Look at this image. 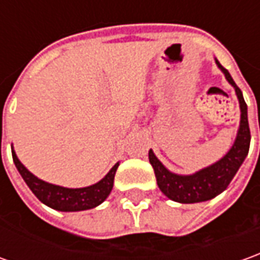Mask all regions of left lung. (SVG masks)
Masks as SVG:
<instances>
[{"mask_svg": "<svg viewBox=\"0 0 260 260\" xmlns=\"http://www.w3.org/2000/svg\"><path fill=\"white\" fill-rule=\"evenodd\" d=\"M218 67L225 74L229 84L234 86L239 105H241V125L238 131V137L235 139L234 146L231 151L213 164L211 167L205 168L193 175H176L169 172L167 168L159 162V159L153 155L152 149H149V162L152 165L156 176V182L159 189L167 195L169 199L181 204H195L209 201L212 198L219 195L220 192L226 189L228 185L234 179V176L241 168L242 162L245 160L249 152L250 145V129L248 122V107L243 100L242 91L235 84L231 74L225 70L219 61Z\"/></svg>", "mask_w": 260, "mask_h": 260, "instance_id": "left-lung-1", "label": "left lung"}]
</instances>
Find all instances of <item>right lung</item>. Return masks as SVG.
Masks as SVG:
<instances>
[{
  "label": "right lung",
  "instance_id": "add662e5",
  "mask_svg": "<svg viewBox=\"0 0 260 260\" xmlns=\"http://www.w3.org/2000/svg\"><path fill=\"white\" fill-rule=\"evenodd\" d=\"M12 159H14V164L18 169V172L22 176V179L25 181L28 188L32 190L34 195L38 198L42 204H45L52 209L62 212L86 211V209H91V208H95L102 204L112 190L115 172L119 165V164H116L115 167L108 172L107 176L95 185L86 186V188L70 189V188H62L58 185L44 182L38 179L37 176H34L19 162L14 151H12Z\"/></svg>",
  "mask_w": 260,
  "mask_h": 260
}]
</instances>
